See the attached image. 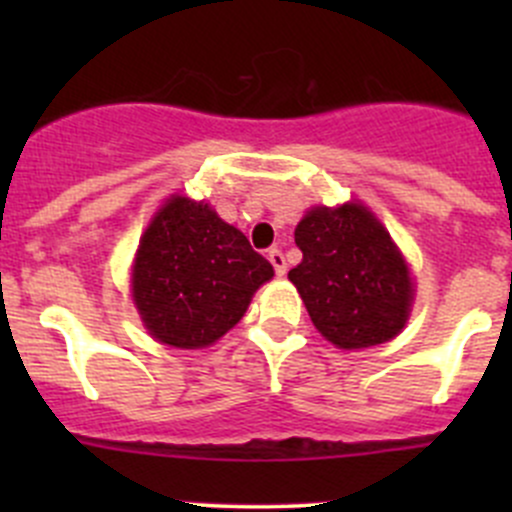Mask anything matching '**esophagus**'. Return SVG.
<instances>
[{
  "instance_id": "1",
  "label": "esophagus",
  "mask_w": 512,
  "mask_h": 512,
  "mask_svg": "<svg viewBox=\"0 0 512 512\" xmlns=\"http://www.w3.org/2000/svg\"><path fill=\"white\" fill-rule=\"evenodd\" d=\"M267 260L272 262V267H275L277 275H285L287 272V262H285V255H282V250H277V247H272L270 252H267Z\"/></svg>"
}]
</instances>
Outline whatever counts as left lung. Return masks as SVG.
Wrapping results in <instances>:
<instances>
[{"label": "left lung", "mask_w": 512, "mask_h": 512, "mask_svg": "<svg viewBox=\"0 0 512 512\" xmlns=\"http://www.w3.org/2000/svg\"><path fill=\"white\" fill-rule=\"evenodd\" d=\"M294 242L302 262L287 277L329 342L361 349L401 332L414 294L409 267L369 210L356 203L314 208Z\"/></svg>", "instance_id": "left-lung-1"}]
</instances>
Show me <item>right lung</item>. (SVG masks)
Returning a JSON list of instances; mask_svg holds the SVG:
<instances>
[{
	"mask_svg": "<svg viewBox=\"0 0 512 512\" xmlns=\"http://www.w3.org/2000/svg\"><path fill=\"white\" fill-rule=\"evenodd\" d=\"M272 275L270 262L215 210L170 198L138 247L133 299L158 342L200 349L240 322Z\"/></svg>",
	"mask_w": 512,
	"mask_h": 512,
	"instance_id": "obj_1",
	"label": "right lung"
}]
</instances>
